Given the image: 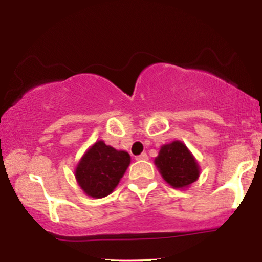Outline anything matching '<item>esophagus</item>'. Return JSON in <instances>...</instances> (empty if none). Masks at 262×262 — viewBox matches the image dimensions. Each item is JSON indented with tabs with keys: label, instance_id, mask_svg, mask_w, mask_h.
<instances>
[{
	"label": "esophagus",
	"instance_id": "obj_1",
	"mask_svg": "<svg viewBox=\"0 0 262 262\" xmlns=\"http://www.w3.org/2000/svg\"><path fill=\"white\" fill-rule=\"evenodd\" d=\"M135 159H137L138 161H145V160H148L149 158H148V154H146V152H143V154L138 155Z\"/></svg>",
	"mask_w": 262,
	"mask_h": 262
}]
</instances>
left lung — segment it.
<instances>
[{
	"label": "left lung",
	"mask_w": 262,
	"mask_h": 262,
	"mask_svg": "<svg viewBox=\"0 0 262 262\" xmlns=\"http://www.w3.org/2000/svg\"><path fill=\"white\" fill-rule=\"evenodd\" d=\"M154 162L162 179L173 188H187L200 177L196 158L180 140L162 145Z\"/></svg>",
	"instance_id": "obj_1"
}]
</instances>
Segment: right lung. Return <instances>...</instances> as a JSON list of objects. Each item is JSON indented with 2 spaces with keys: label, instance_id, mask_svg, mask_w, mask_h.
<instances>
[{
  "label": "right lung",
  "instance_id": "obj_1",
  "mask_svg": "<svg viewBox=\"0 0 262 262\" xmlns=\"http://www.w3.org/2000/svg\"><path fill=\"white\" fill-rule=\"evenodd\" d=\"M130 164V155L97 140L86 150L75 169V179L83 193L103 198L118 186Z\"/></svg>",
  "mask_w": 262,
  "mask_h": 262
}]
</instances>
